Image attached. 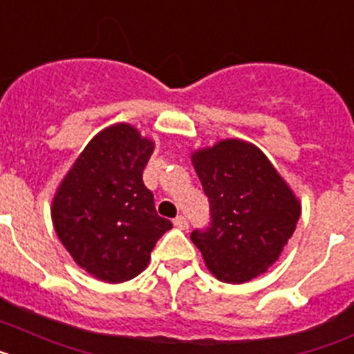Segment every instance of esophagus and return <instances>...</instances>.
I'll use <instances>...</instances> for the list:
<instances>
[{
    "mask_svg": "<svg viewBox=\"0 0 354 354\" xmlns=\"http://www.w3.org/2000/svg\"><path fill=\"white\" fill-rule=\"evenodd\" d=\"M172 223H174V227L182 228V230H187V228H189V221H187L185 216H178V218H174Z\"/></svg>",
    "mask_w": 354,
    "mask_h": 354,
    "instance_id": "34e87169",
    "label": "esophagus"
}]
</instances>
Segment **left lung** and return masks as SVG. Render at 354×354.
<instances>
[{
  "mask_svg": "<svg viewBox=\"0 0 354 354\" xmlns=\"http://www.w3.org/2000/svg\"><path fill=\"white\" fill-rule=\"evenodd\" d=\"M192 163L210 207L209 227L191 234L207 268L223 283L259 277L295 232L299 200L263 151L243 140L196 151Z\"/></svg>",
  "mask_w": 354,
  "mask_h": 354,
  "instance_id": "8db88e82",
  "label": "left lung"
}]
</instances>
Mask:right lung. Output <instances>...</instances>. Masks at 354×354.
<instances>
[{
	"instance_id": "add662e5",
	"label": "right lung",
	"mask_w": 354,
	"mask_h": 354,
	"mask_svg": "<svg viewBox=\"0 0 354 354\" xmlns=\"http://www.w3.org/2000/svg\"><path fill=\"white\" fill-rule=\"evenodd\" d=\"M153 149L129 124L108 127L86 145L53 198L59 239L100 281L124 283L144 272L156 241L172 228L142 180Z\"/></svg>"
}]
</instances>
